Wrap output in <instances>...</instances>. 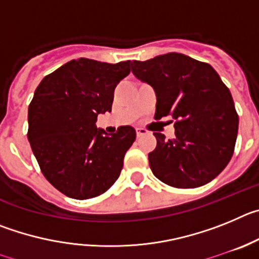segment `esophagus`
<instances>
[{
  "label": "esophagus",
  "instance_id": "esophagus-1",
  "mask_svg": "<svg viewBox=\"0 0 259 259\" xmlns=\"http://www.w3.org/2000/svg\"><path fill=\"white\" fill-rule=\"evenodd\" d=\"M146 134H148V131H146V130H144V128H136V136L137 137H141Z\"/></svg>",
  "mask_w": 259,
  "mask_h": 259
}]
</instances>
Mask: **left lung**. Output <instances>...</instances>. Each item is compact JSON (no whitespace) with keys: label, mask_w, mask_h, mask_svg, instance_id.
Segmentation results:
<instances>
[{"label":"left lung","mask_w":259,"mask_h":259,"mask_svg":"<svg viewBox=\"0 0 259 259\" xmlns=\"http://www.w3.org/2000/svg\"><path fill=\"white\" fill-rule=\"evenodd\" d=\"M132 74L154 89L155 119L172 116L175 137L154 132L148 154L157 179L175 188L207 184L227 166L239 116L230 89L210 65L182 53L131 62Z\"/></svg>","instance_id":"left-lung-1"}]
</instances>
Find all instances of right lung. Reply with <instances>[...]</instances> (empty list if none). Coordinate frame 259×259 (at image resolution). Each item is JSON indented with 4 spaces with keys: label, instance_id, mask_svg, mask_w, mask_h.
Wrapping results in <instances>:
<instances>
[{
    "label": "right lung",
    "instance_id": "right-lung-1",
    "mask_svg": "<svg viewBox=\"0 0 259 259\" xmlns=\"http://www.w3.org/2000/svg\"><path fill=\"white\" fill-rule=\"evenodd\" d=\"M130 63L72 59L36 88L28 107V141L48 182L68 197L100 196L120 175L136 131L122 125L107 134L96 122L111 111L114 89L130 74Z\"/></svg>",
    "mask_w": 259,
    "mask_h": 259
}]
</instances>
